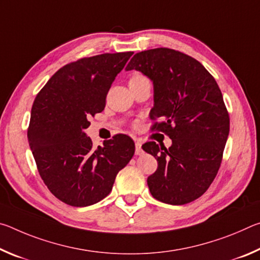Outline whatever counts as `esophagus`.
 Listing matches in <instances>:
<instances>
[{"mask_svg":"<svg viewBox=\"0 0 260 260\" xmlns=\"http://www.w3.org/2000/svg\"><path fill=\"white\" fill-rule=\"evenodd\" d=\"M135 153L136 155H142L143 150H142V142L140 140H135Z\"/></svg>","mask_w":260,"mask_h":260,"instance_id":"1","label":"esophagus"}]
</instances>
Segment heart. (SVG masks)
<instances>
[{
    "mask_svg": "<svg viewBox=\"0 0 260 260\" xmlns=\"http://www.w3.org/2000/svg\"><path fill=\"white\" fill-rule=\"evenodd\" d=\"M141 77H143V76H141V74H135V76L132 77L129 80H133V79H138V78H141Z\"/></svg>",
    "mask_w": 260,
    "mask_h": 260,
    "instance_id": "obj_1",
    "label": "heart"
}]
</instances>
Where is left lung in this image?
Returning <instances> with one entry per match:
<instances>
[{
  "label": "left lung",
  "mask_w": 260,
  "mask_h": 260,
  "mask_svg": "<svg viewBox=\"0 0 260 260\" xmlns=\"http://www.w3.org/2000/svg\"><path fill=\"white\" fill-rule=\"evenodd\" d=\"M153 81L152 129L161 131L172 146L144 143L156 158V172L148 177L152 197L166 204L183 205L208 190L222 160L230 134V114L221 90L199 60L170 48L138 52L126 68Z\"/></svg>",
  "instance_id": "left-lung-1"
}]
</instances>
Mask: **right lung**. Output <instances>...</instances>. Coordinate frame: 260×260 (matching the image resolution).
<instances>
[{"instance_id": "1", "label": "right lung", "mask_w": 260, "mask_h": 260, "mask_svg": "<svg viewBox=\"0 0 260 260\" xmlns=\"http://www.w3.org/2000/svg\"><path fill=\"white\" fill-rule=\"evenodd\" d=\"M133 51L85 57L60 68L34 100L27 139L43 182L59 201L88 206L107 197L134 155L133 140L114 135L94 148L85 129Z\"/></svg>"}]
</instances>
